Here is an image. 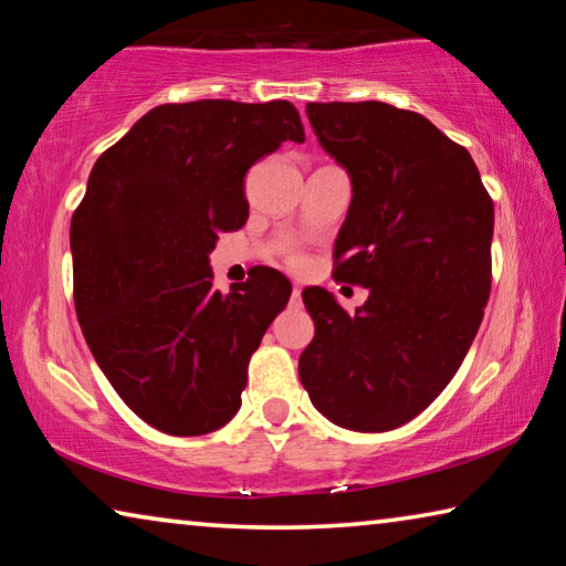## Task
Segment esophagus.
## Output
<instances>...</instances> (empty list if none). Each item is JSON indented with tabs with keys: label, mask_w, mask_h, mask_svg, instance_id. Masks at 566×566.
Masks as SVG:
<instances>
[{
	"label": "esophagus",
	"mask_w": 566,
	"mask_h": 566,
	"mask_svg": "<svg viewBox=\"0 0 566 566\" xmlns=\"http://www.w3.org/2000/svg\"><path fill=\"white\" fill-rule=\"evenodd\" d=\"M292 304L294 306L302 304V286L300 284H294V290H292Z\"/></svg>",
	"instance_id": "esophagus-1"
}]
</instances>
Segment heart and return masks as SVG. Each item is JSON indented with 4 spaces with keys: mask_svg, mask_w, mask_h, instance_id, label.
Segmentation results:
<instances>
[{
    "mask_svg": "<svg viewBox=\"0 0 566 566\" xmlns=\"http://www.w3.org/2000/svg\"><path fill=\"white\" fill-rule=\"evenodd\" d=\"M294 264H302V262H300V256H294Z\"/></svg>",
    "mask_w": 566,
    "mask_h": 566,
    "instance_id": "obj_1",
    "label": "heart"
}]
</instances>
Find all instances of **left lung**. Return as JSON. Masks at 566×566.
Returning <instances> with one entry per match:
<instances>
[{
    "mask_svg": "<svg viewBox=\"0 0 566 566\" xmlns=\"http://www.w3.org/2000/svg\"><path fill=\"white\" fill-rule=\"evenodd\" d=\"M306 117L352 179L334 274L369 296L347 314L322 286L302 292L314 339L300 379L337 427L387 432L432 405L472 347L492 290L494 205L469 151L417 112L310 102Z\"/></svg>",
    "mask_w": 566,
    "mask_h": 566,
    "instance_id": "1",
    "label": "left lung"
}]
</instances>
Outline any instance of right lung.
<instances>
[{
    "label": "right lung",
    "instance_id": "1",
    "mask_svg": "<svg viewBox=\"0 0 566 566\" xmlns=\"http://www.w3.org/2000/svg\"><path fill=\"white\" fill-rule=\"evenodd\" d=\"M304 142L290 102L199 99L147 112L92 167L70 229L76 319L134 415L209 434L242 407L247 364L290 302L270 266L222 294L209 254L244 227V175Z\"/></svg>",
    "mask_w": 566,
    "mask_h": 566
}]
</instances>
